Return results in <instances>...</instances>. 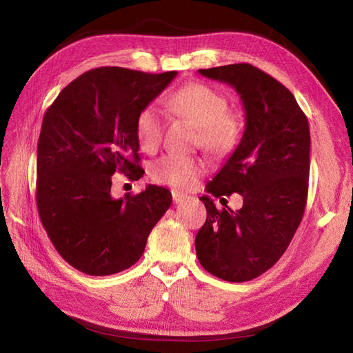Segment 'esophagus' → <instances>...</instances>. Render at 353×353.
<instances>
[{"label":"esophagus","instance_id":"34e87169","mask_svg":"<svg viewBox=\"0 0 353 353\" xmlns=\"http://www.w3.org/2000/svg\"><path fill=\"white\" fill-rule=\"evenodd\" d=\"M172 200L175 205H179V203H183L184 200H187V194L184 193H179L176 190H172Z\"/></svg>","mask_w":353,"mask_h":353}]
</instances>
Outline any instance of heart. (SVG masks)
<instances>
[{
  "label": "heart",
  "mask_w": 353,
  "mask_h": 353,
  "mask_svg": "<svg viewBox=\"0 0 353 353\" xmlns=\"http://www.w3.org/2000/svg\"><path fill=\"white\" fill-rule=\"evenodd\" d=\"M168 105L179 116L199 128V144L213 154L228 153L240 138V122L228 113V101L222 94L205 83H190L179 88L169 99ZM163 132V113L157 104H148L135 122V137L145 152H154ZM203 160L168 153L150 166V176L156 183L175 188H190L205 172Z\"/></svg>",
  "instance_id": "obj_1"
}]
</instances>
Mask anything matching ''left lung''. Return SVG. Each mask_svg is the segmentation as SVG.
Wrapping results in <instances>:
<instances>
[{
    "mask_svg": "<svg viewBox=\"0 0 353 353\" xmlns=\"http://www.w3.org/2000/svg\"><path fill=\"white\" fill-rule=\"evenodd\" d=\"M240 95L245 123L236 150L206 185L213 197L239 193L243 208L218 210L201 196L208 218L196 236L203 268L243 283L268 271L287 250L302 221L309 179L307 117L294 95L248 63L199 69Z\"/></svg>",
    "mask_w": 353,
    "mask_h": 353,
    "instance_id": "8db88e82",
    "label": "left lung"
}]
</instances>
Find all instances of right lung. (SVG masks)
Listing matches in <instances>:
<instances>
[{
	"mask_svg": "<svg viewBox=\"0 0 353 353\" xmlns=\"http://www.w3.org/2000/svg\"><path fill=\"white\" fill-rule=\"evenodd\" d=\"M176 72L99 68L63 88L44 114L38 140L37 206L51 243L88 275H112L141 258L148 234L172 203L147 185L112 197V176H141L135 122Z\"/></svg>",
	"mask_w": 353,
	"mask_h": 353,
	"instance_id": "obj_1",
	"label": "right lung"
}]
</instances>
